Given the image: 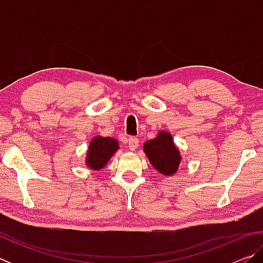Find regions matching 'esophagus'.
Masks as SVG:
<instances>
[{
    "label": "esophagus",
    "mask_w": 263,
    "mask_h": 263,
    "mask_svg": "<svg viewBox=\"0 0 263 263\" xmlns=\"http://www.w3.org/2000/svg\"><path fill=\"white\" fill-rule=\"evenodd\" d=\"M139 147V139L135 137H131L130 139H128V148L131 151H135Z\"/></svg>",
    "instance_id": "esophagus-1"
}]
</instances>
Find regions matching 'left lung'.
<instances>
[{"label": "left lung", "instance_id": "1", "mask_svg": "<svg viewBox=\"0 0 263 263\" xmlns=\"http://www.w3.org/2000/svg\"><path fill=\"white\" fill-rule=\"evenodd\" d=\"M144 152L155 171L166 176L174 175L182 161L180 149L167 131H159L154 139L146 141Z\"/></svg>", "mask_w": 263, "mask_h": 263}]
</instances>
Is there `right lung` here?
I'll use <instances>...</instances> for the list:
<instances>
[{
  "label": "right lung",
  "mask_w": 263,
  "mask_h": 263,
  "mask_svg": "<svg viewBox=\"0 0 263 263\" xmlns=\"http://www.w3.org/2000/svg\"><path fill=\"white\" fill-rule=\"evenodd\" d=\"M118 148V140H116L112 137H94L87 151V167L90 168L91 171H100L104 168Z\"/></svg>",
  "instance_id": "obj_1"
}]
</instances>
